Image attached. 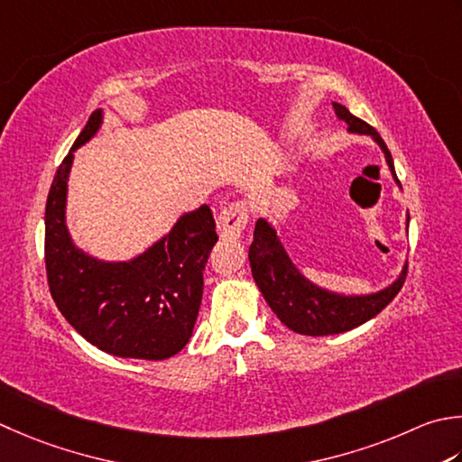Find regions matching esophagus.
<instances>
[{"instance_id": "34e87169", "label": "esophagus", "mask_w": 462, "mask_h": 462, "mask_svg": "<svg viewBox=\"0 0 462 462\" xmlns=\"http://www.w3.org/2000/svg\"><path fill=\"white\" fill-rule=\"evenodd\" d=\"M218 232L222 238H236L248 224V206L244 200H234L226 204L218 214Z\"/></svg>"}]
</instances>
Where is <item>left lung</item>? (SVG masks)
Segmentation results:
<instances>
[{
  "instance_id": "obj_1",
  "label": "left lung",
  "mask_w": 462,
  "mask_h": 462,
  "mask_svg": "<svg viewBox=\"0 0 462 462\" xmlns=\"http://www.w3.org/2000/svg\"><path fill=\"white\" fill-rule=\"evenodd\" d=\"M332 106L340 120L348 125V132L373 135V140L384 152L386 164L391 168L393 176H396L391 152H388L384 140L373 125L352 116L345 106L337 102ZM248 258L254 282L280 322L298 334H306V337H328V334L348 332L374 319L401 292L406 278V268H409L404 266L399 280H394L391 286L381 292L366 296H342L328 292L324 288L314 286L310 280H306L298 273L292 260L288 258L282 242L276 236L274 228L262 218L256 222L254 240L250 244Z\"/></svg>"
}]
</instances>
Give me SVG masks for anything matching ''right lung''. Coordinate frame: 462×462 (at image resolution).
I'll return each instance as SVG.
<instances>
[{
    "instance_id": "right-lung-1",
    "label": "right lung",
    "mask_w": 462,
    "mask_h": 462,
    "mask_svg": "<svg viewBox=\"0 0 462 462\" xmlns=\"http://www.w3.org/2000/svg\"><path fill=\"white\" fill-rule=\"evenodd\" d=\"M102 124L96 110L60 164L45 204V273L53 302L89 345L122 358L178 355L200 310L204 268L218 242L206 204L184 214L168 236L130 262H102L74 246L66 226L74 150Z\"/></svg>"
}]
</instances>
